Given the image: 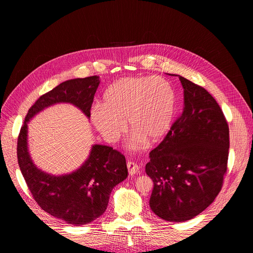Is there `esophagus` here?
<instances>
[{
    "label": "esophagus",
    "mask_w": 253,
    "mask_h": 253,
    "mask_svg": "<svg viewBox=\"0 0 253 253\" xmlns=\"http://www.w3.org/2000/svg\"><path fill=\"white\" fill-rule=\"evenodd\" d=\"M127 169H128V173L130 174V175H133V174L138 173L140 167L137 163H134L133 161H128L127 162Z\"/></svg>",
    "instance_id": "obj_1"
}]
</instances>
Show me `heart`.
I'll list each match as a JSON object with an SVG mask.
<instances>
[{
  "label": "heart",
  "mask_w": 253,
  "mask_h": 253,
  "mask_svg": "<svg viewBox=\"0 0 253 253\" xmlns=\"http://www.w3.org/2000/svg\"><path fill=\"white\" fill-rule=\"evenodd\" d=\"M177 108L172 84L160 76L126 77L103 92L101 105L91 110V121L109 143L118 142L127 129L134 134L133 145L158 143L170 131Z\"/></svg>",
  "instance_id": "b5f03b06"
}]
</instances>
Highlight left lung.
Masks as SVG:
<instances>
[{"label": "left lung", "instance_id": "8db88e82", "mask_svg": "<svg viewBox=\"0 0 253 253\" xmlns=\"http://www.w3.org/2000/svg\"><path fill=\"white\" fill-rule=\"evenodd\" d=\"M184 108L158 147L146 173L153 180L151 210L169 222H185L206 210L222 189L229 155V126L215 98L179 76Z\"/></svg>", "mask_w": 253, "mask_h": 253}]
</instances>
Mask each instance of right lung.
<instances>
[{
  "instance_id": "1",
  "label": "right lung",
  "mask_w": 253,
  "mask_h": 253,
  "mask_svg": "<svg viewBox=\"0 0 253 253\" xmlns=\"http://www.w3.org/2000/svg\"><path fill=\"white\" fill-rule=\"evenodd\" d=\"M99 77L72 79L43 94L29 108L17 142L18 164L34 201L43 211L68 224L81 226L105 211L112 188L127 176L125 155L103 145H94L85 163L67 175L54 176L38 169L27 148V123L55 103H72L88 119Z\"/></svg>"
}]
</instances>
